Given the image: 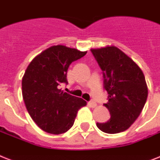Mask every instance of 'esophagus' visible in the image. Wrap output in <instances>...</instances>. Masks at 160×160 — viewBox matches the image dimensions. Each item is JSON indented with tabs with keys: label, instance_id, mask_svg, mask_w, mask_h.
I'll return each mask as SVG.
<instances>
[{
	"label": "esophagus",
	"instance_id": "34e87169",
	"mask_svg": "<svg viewBox=\"0 0 160 160\" xmlns=\"http://www.w3.org/2000/svg\"><path fill=\"white\" fill-rule=\"evenodd\" d=\"M88 104L89 105V107L91 108H95L96 106H97V103H96V102H94L93 100H90L89 102H88Z\"/></svg>",
	"mask_w": 160,
	"mask_h": 160
}]
</instances>
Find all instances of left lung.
Instances as JSON below:
<instances>
[{
	"instance_id": "8db88e82",
	"label": "left lung",
	"mask_w": 160,
	"mask_h": 160,
	"mask_svg": "<svg viewBox=\"0 0 160 160\" xmlns=\"http://www.w3.org/2000/svg\"><path fill=\"white\" fill-rule=\"evenodd\" d=\"M102 71L103 88L107 90L110 112L106 122H97L99 130L108 134L124 132L137 119L148 96L147 84L141 68L116 47L91 49Z\"/></svg>"
}]
</instances>
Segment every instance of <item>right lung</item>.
<instances>
[{"mask_svg": "<svg viewBox=\"0 0 160 160\" xmlns=\"http://www.w3.org/2000/svg\"><path fill=\"white\" fill-rule=\"evenodd\" d=\"M87 52L62 45L43 51L30 62L22 80V94L28 113L36 124L51 134L67 132L78 110L86 105L80 98L59 89L68 84L67 70Z\"/></svg>", "mask_w": 160, "mask_h": 160, "instance_id": "add662e5", "label": "right lung"}]
</instances>
